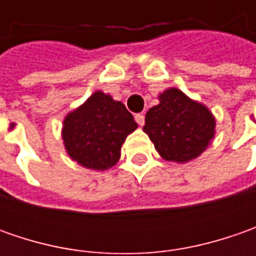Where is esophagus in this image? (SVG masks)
<instances>
[{"mask_svg":"<svg viewBox=\"0 0 256 256\" xmlns=\"http://www.w3.org/2000/svg\"><path fill=\"white\" fill-rule=\"evenodd\" d=\"M135 121L138 122V125H141V126H142L144 122H145V115H144L142 112L136 114V115H135Z\"/></svg>","mask_w":256,"mask_h":256,"instance_id":"obj_1","label":"esophagus"}]
</instances>
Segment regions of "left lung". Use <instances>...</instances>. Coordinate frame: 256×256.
Listing matches in <instances>:
<instances>
[{
  "label": "left lung",
  "instance_id": "1",
  "mask_svg": "<svg viewBox=\"0 0 256 256\" xmlns=\"http://www.w3.org/2000/svg\"><path fill=\"white\" fill-rule=\"evenodd\" d=\"M160 104L145 115L144 132L166 161L188 162L200 156L215 135V118L202 104L176 88L158 96Z\"/></svg>",
  "mask_w": 256,
  "mask_h": 256
}]
</instances>
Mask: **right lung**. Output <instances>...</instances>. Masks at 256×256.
Masks as SVG:
<instances>
[{
  "label": "right lung",
  "instance_id": "right-lung-1",
  "mask_svg": "<svg viewBox=\"0 0 256 256\" xmlns=\"http://www.w3.org/2000/svg\"><path fill=\"white\" fill-rule=\"evenodd\" d=\"M136 126L122 102L95 91L65 116L62 140L71 160L85 168L104 171L118 162L125 138Z\"/></svg>",
  "mask_w": 256,
  "mask_h": 256
}]
</instances>
